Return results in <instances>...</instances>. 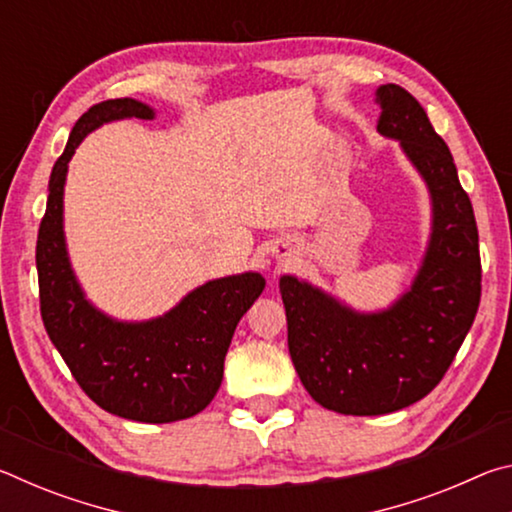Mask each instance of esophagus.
I'll return each instance as SVG.
<instances>
[{"mask_svg": "<svg viewBox=\"0 0 512 512\" xmlns=\"http://www.w3.org/2000/svg\"><path fill=\"white\" fill-rule=\"evenodd\" d=\"M271 253L277 262H291V257L296 255V248H293L291 241H275Z\"/></svg>", "mask_w": 512, "mask_h": 512, "instance_id": "34e87169", "label": "esophagus"}]
</instances>
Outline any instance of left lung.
Returning <instances> with one entry per match:
<instances>
[{
  "label": "left lung",
  "mask_w": 512,
  "mask_h": 512,
  "mask_svg": "<svg viewBox=\"0 0 512 512\" xmlns=\"http://www.w3.org/2000/svg\"><path fill=\"white\" fill-rule=\"evenodd\" d=\"M377 133L400 149L427 185L431 232L402 296L359 311L296 275L280 277L289 354L302 386L329 411L384 415L429 395L474 323L481 298L479 232L470 196L443 137L413 94L381 85Z\"/></svg>",
  "instance_id": "1"
}]
</instances>
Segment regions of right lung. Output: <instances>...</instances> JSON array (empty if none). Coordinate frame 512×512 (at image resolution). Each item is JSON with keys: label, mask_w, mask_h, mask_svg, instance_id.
<instances>
[{"label": "right lung", "mask_w": 512, "mask_h": 512, "mask_svg": "<svg viewBox=\"0 0 512 512\" xmlns=\"http://www.w3.org/2000/svg\"><path fill=\"white\" fill-rule=\"evenodd\" d=\"M133 117L155 119V110L128 97L92 106L51 169L36 246L40 311L51 343L92 402L119 418L164 424L192 418L214 400L232 334L266 280L257 271L216 277L146 320H119L85 296L65 239L69 160L92 131Z\"/></svg>", "instance_id": "obj_1"}]
</instances>
